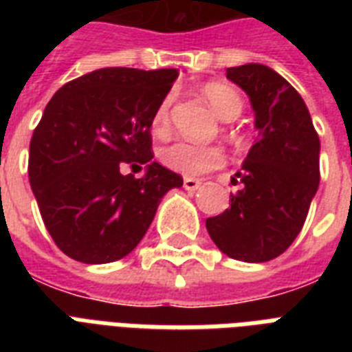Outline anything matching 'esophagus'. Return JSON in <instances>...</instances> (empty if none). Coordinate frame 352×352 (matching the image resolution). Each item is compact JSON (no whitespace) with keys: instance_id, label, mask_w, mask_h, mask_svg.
<instances>
[{"instance_id":"34e87169","label":"esophagus","mask_w":352,"mask_h":352,"mask_svg":"<svg viewBox=\"0 0 352 352\" xmlns=\"http://www.w3.org/2000/svg\"><path fill=\"white\" fill-rule=\"evenodd\" d=\"M199 186H201V181H199V179H192V177H186V179H184V190H188V192H195Z\"/></svg>"}]
</instances>
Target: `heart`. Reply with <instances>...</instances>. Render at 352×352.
Wrapping results in <instances>:
<instances>
[{"mask_svg": "<svg viewBox=\"0 0 352 352\" xmlns=\"http://www.w3.org/2000/svg\"><path fill=\"white\" fill-rule=\"evenodd\" d=\"M204 98L214 107V111L219 115L223 120H235L243 113V98L226 82H210L203 85ZM173 95H168L159 102L151 117V129L157 135L168 131L170 127V109ZM160 160L168 170L181 173L184 177L203 175L206 171L217 170L225 162V153L217 146H199V144L179 140L170 146H166L160 151Z\"/></svg>", "mask_w": 352, "mask_h": 352, "instance_id": "heart-1", "label": "heart"}]
</instances>
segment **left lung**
<instances>
[{
	"label": "left lung",
	"mask_w": 352,
	"mask_h": 352,
	"mask_svg": "<svg viewBox=\"0 0 352 352\" xmlns=\"http://www.w3.org/2000/svg\"><path fill=\"white\" fill-rule=\"evenodd\" d=\"M226 78L250 96L259 138L235 173L243 188L230 193V208L206 219V230L232 259L270 261L303 228L320 184V137L300 93L276 71L246 63Z\"/></svg>",
	"instance_id": "left-lung-1"
}]
</instances>
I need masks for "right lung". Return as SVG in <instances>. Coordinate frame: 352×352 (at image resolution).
<instances>
[{"instance_id":"obj_1","label":"right lung","mask_w":352,"mask_h":352,"mask_svg":"<svg viewBox=\"0 0 352 352\" xmlns=\"http://www.w3.org/2000/svg\"><path fill=\"white\" fill-rule=\"evenodd\" d=\"M177 69L106 67L71 80L47 104L29 148V182L52 241L76 261L102 265L140 243L182 177L153 162L151 117ZM148 168L140 179L124 165Z\"/></svg>"}]
</instances>
